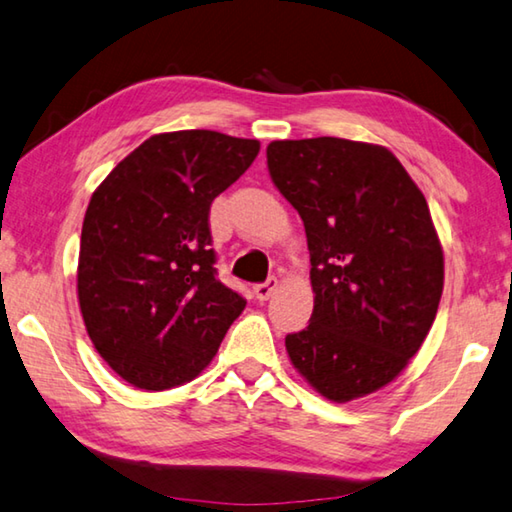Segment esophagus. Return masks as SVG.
I'll return each mask as SVG.
<instances>
[{"instance_id":"esophagus-1","label":"esophagus","mask_w":512,"mask_h":512,"mask_svg":"<svg viewBox=\"0 0 512 512\" xmlns=\"http://www.w3.org/2000/svg\"><path fill=\"white\" fill-rule=\"evenodd\" d=\"M279 288V279H276V276H270V279H267L265 283H258V285H254V294H256V299L258 301H267L274 294V290Z\"/></svg>"}]
</instances>
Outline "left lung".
Here are the masks:
<instances>
[{
  "label": "left lung",
  "instance_id": "1",
  "mask_svg": "<svg viewBox=\"0 0 512 512\" xmlns=\"http://www.w3.org/2000/svg\"><path fill=\"white\" fill-rule=\"evenodd\" d=\"M272 182L306 227L315 310L285 337L303 380L333 402L405 371L432 328L445 261L425 195L391 150L337 137L267 146Z\"/></svg>",
  "mask_w": 512,
  "mask_h": 512
}]
</instances>
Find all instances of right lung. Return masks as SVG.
<instances>
[{"instance_id": "right-lung-1", "label": "right lung", "mask_w": 512, "mask_h": 512, "mask_svg": "<svg viewBox=\"0 0 512 512\" xmlns=\"http://www.w3.org/2000/svg\"><path fill=\"white\" fill-rule=\"evenodd\" d=\"M258 150V139L213 130L152 134L92 193L78 303L96 353L132 387L197 378L245 310L215 279L209 211Z\"/></svg>"}]
</instances>
